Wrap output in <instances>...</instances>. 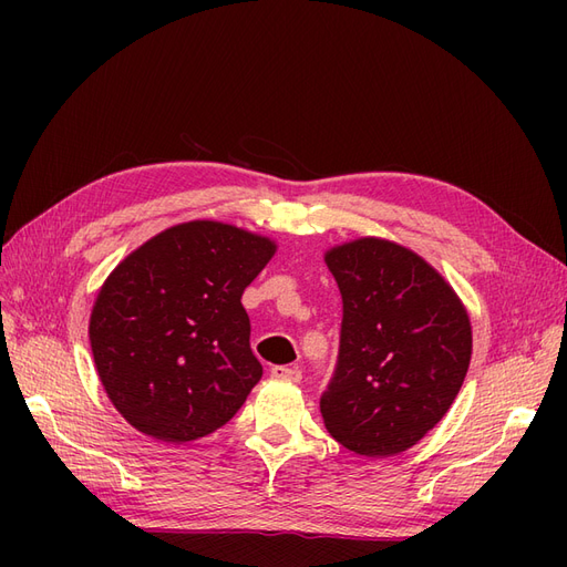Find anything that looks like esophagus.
<instances>
[{
  "instance_id": "obj_1",
  "label": "esophagus",
  "mask_w": 567,
  "mask_h": 567,
  "mask_svg": "<svg viewBox=\"0 0 567 567\" xmlns=\"http://www.w3.org/2000/svg\"><path fill=\"white\" fill-rule=\"evenodd\" d=\"M271 379H279V381H290V383H298L302 379V373L298 367H271Z\"/></svg>"
}]
</instances>
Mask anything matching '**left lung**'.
Segmentation results:
<instances>
[{
  "label": "left lung",
  "mask_w": 567,
  "mask_h": 567,
  "mask_svg": "<svg viewBox=\"0 0 567 567\" xmlns=\"http://www.w3.org/2000/svg\"><path fill=\"white\" fill-rule=\"evenodd\" d=\"M323 262L342 296L338 367L319 402L326 431L362 456L406 452L466 379V307L433 265L385 238L333 246Z\"/></svg>",
  "instance_id": "left-lung-1"
}]
</instances>
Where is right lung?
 <instances>
[{
	"label": "right lung",
	"instance_id": "right-lung-1",
	"mask_svg": "<svg viewBox=\"0 0 567 567\" xmlns=\"http://www.w3.org/2000/svg\"><path fill=\"white\" fill-rule=\"evenodd\" d=\"M274 252L267 236L192 219L148 238L109 274L90 346L101 385L132 427L182 444L215 433L244 406L262 364L241 296Z\"/></svg>",
	"mask_w": 567,
	"mask_h": 567
}]
</instances>
